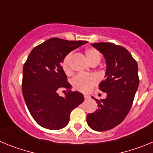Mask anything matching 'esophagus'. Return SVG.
I'll list each match as a JSON object with an SVG mask.
<instances>
[{
	"instance_id": "obj_1",
	"label": "esophagus",
	"mask_w": 153,
	"mask_h": 153,
	"mask_svg": "<svg viewBox=\"0 0 153 153\" xmlns=\"http://www.w3.org/2000/svg\"><path fill=\"white\" fill-rule=\"evenodd\" d=\"M90 96H87V95H84V99L85 100H89V99H90Z\"/></svg>"
}]
</instances>
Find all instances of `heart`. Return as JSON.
<instances>
[{
    "mask_svg": "<svg viewBox=\"0 0 153 153\" xmlns=\"http://www.w3.org/2000/svg\"><path fill=\"white\" fill-rule=\"evenodd\" d=\"M86 57L88 58L90 63L93 65L98 64L101 60V53L98 50L94 47H90L85 51ZM72 57V53H69L63 57L62 60V68L66 74H70L72 70L70 67V60ZM99 78L95 74H79L76 76L72 81L74 89L83 93H88L93 89L98 83Z\"/></svg>",
    "mask_w": 153,
    "mask_h": 153,
    "instance_id": "b5f03b06",
    "label": "heart"
}]
</instances>
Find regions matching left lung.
Listing matches in <instances>:
<instances>
[{
    "instance_id": "left-lung-1",
    "label": "left lung",
    "mask_w": 153,
    "mask_h": 153,
    "mask_svg": "<svg viewBox=\"0 0 153 153\" xmlns=\"http://www.w3.org/2000/svg\"><path fill=\"white\" fill-rule=\"evenodd\" d=\"M92 46L106 59V78L100 90L106 93V98L97 100L98 109L86 116L92 129L99 132L111 129L121 123L132 106L139 86L138 65L125 47L113 43H94Z\"/></svg>"
}]
</instances>
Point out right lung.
<instances>
[{"label": "right lung", "mask_w": 153, "mask_h": 153, "mask_svg": "<svg viewBox=\"0 0 153 153\" xmlns=\"http://www.w3.org/2000/svg\"><path fill=\"white\" fill-rule=\"evenodd\" d=\"M86 43L53 37L30 53L23 68L22 93L30 113L40 126L62 129L68 124L71 111L84 100L82 93L71 91L61 63L70 51ZM65 88L68 93L60 97L59 90Z\"/></svg>", "instance_id": "add662e5"}]
</instances>
